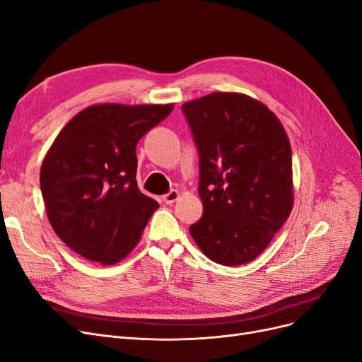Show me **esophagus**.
I'll list each match as a JSON object with an SVG mask.
<instances>
[{
    "label": "esophagus",
    "mask_w": 362,
    "mask_h": 362,
    "mask_svg": "<svg viewBox=\"0 0 362 362\" xmlns=\"http://www.w3.org/2000/svg\"><path fill=\"white\" fill-rule=\"evenodd\" d=\"M177 198H179V192H177V191H170V192H167V194L163 197V199H164L167 204H173Z\"/></svg>",
    "instance_id": "1"
}]
</instances>
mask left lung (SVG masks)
<instances>
[{"instance_id": "8db88e82", "label": "left lung", "mask_w": 362, "mask_h": 362, "mask_svg": "<svg viewBox=\"0 0 362 362\" xmlns=\"http://www.w3.org/2000/svg\"><path fill=\"white\" fill-rule=\"evenodd\" d=\"M199 155L202 217L189 232L210 260L238 266L269 245L293 209L291 146L279 119L238 93L186 102Z\"/></svg>"}]
</instances>
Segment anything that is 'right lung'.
Instances as JSON below:
<instances>
[{
	"label": "right lung",
	"instance_id": "1",
	"mask_svg": "<svg viewBox=\"0 0 362 362\" xmlns=\"http://www.w3.org/2000/svg\"><path fill=\"white\" fill-rule=\"evenodd\" d=\"M173 105H94L59 133L41 165L47 216L75 253L112 264L139 243L158 202L139 191L136 145Z\"/></svg>",
	"mask_w": 362,
	"mask_h": 362
}]
</instances>
